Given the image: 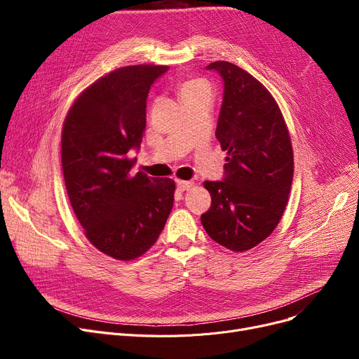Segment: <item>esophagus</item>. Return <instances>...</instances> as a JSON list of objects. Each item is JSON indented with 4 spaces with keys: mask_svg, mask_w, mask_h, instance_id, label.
<instances>
[{
    "mask_svg": "<svg viewBox=\"0 0 359 359\" xmlns=\"http://www.w3.org/2000/svg\"><path fill=\"white\" fill-rule=\"evenodd\" d=\"M176 184H177V189L184 192V191H189L191 187L194 186L192 182H187V180H176Z\"/></svg>",
    "mask_w": 359,
    "mask_h": 359,
    "instance_id": "1",
    "label": "esophagus"
}]
</instances>
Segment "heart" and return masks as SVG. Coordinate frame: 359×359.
Masks as SVG:
<instances>
[{
  "label": "heart",
  "mask_w": 359,
  "mask_h": 359,
  "mask_svg": "<svg viewBox=\"0 0 359 359\" xmlns=\"http://www.w3.org/2000/svg\"><path fill=\"white\" fill-rule=\"evenodd\" d=\"M179 94H180L182 102H187V100L201 97L203 94H211V87L208 83L201 79H194L189 81H184L180 86Z\"/></svg>",
  "instance_id": "obj_1"
}]
</instances>
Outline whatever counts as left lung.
<instances>
[{"instance_id": "obj_1", "label": "left lung", "mask_w": 359, "mask_h": 359, "mask_svg": "<svg viewBox=\"0 0 359 359\" xmlns=\"http://www.w3.org/2000/svg\"><path fill=\"white\" fill-rule=\"evenodd\" d=\"M224 81L215 137L225 157L224 179L203 182L211 208L201 215L221 246L246 252L272 234L285 211L294 176L290 132L272 94L240 67H206Z\"/></svg>"}]
</instances>
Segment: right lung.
<instances>
[{"label": "right lung", "instance_id": "1", "mask_svg": "<svg viewBox=\"0 0 359 359\" xmlns=\"http://www.w3.org/2000/svg\"><path fill=\"white\" fill-rule=\"evenodd\" d=\"M164 65L109 72L74 102L62 126L61 158L72 210L94 248L118 260L144 255L173 208L175 182L130 170L147 125V97Z\"/></svg>", "mask_w": 359, "mask_h": 359}]
</instances>
